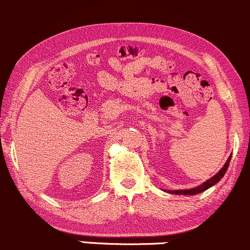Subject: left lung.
Masks as SVG:
<instances>
[{"instance_id": "1", "label": "left lung", "mask_w": 250, "mask_h": 250, "mask_svg": "<svg viewBox=\"0 0 250 250\" xmlns=\"http://www.w3.org/2000/svg\"><path fill=\"white\" fill-rule=\"evenodd\" d=\"M230 159H231V155L228 157V159H227V162L224 163L223 167L218 171L216 175L212 176L211 178H209L208 181L203 182V183L201 184V186L198 187H195V188H191V189H183V190H169L167 192L170 193H173V195H187V196H191V195H197V193H201L203 191H206L207 189H209V188H211L212 186H215V184H217L218 182L221 181V178L223 177L224 175H226V171L228 170V167H229V163H230Z\"/></svg>"}]
</instances>
